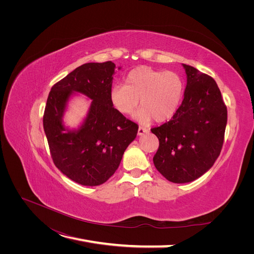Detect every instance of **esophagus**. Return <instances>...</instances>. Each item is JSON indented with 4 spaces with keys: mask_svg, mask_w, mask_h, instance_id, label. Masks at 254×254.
Instances as JSON below:
<instances>
[{
    "mask_svg": "<svg viewBox=\"0 0 254 254\" xmlns=\"http://www.w3.org/2000/svg\"><path fill=\"white\" fill-rule=\"evenodd\" d=\"M146 132H148V128L145 127H139V129H138V135L139 136H142L144 134H146Z\"/></svg>",
    "mask_w": 254,
    "mask_h": 254,
    "instance_id": "34e87169",
    "label": "esophagus"
}]
</instances>
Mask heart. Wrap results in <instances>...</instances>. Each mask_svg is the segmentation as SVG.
<instances>
[{"label":"heart","instance_id":"1","mask_svg":"<svg viewBox=\"0 0 254 254\" xmlns=\"http://www.w3.org/2000/svg\"><path fill=\"white\" fill-rule=\"evenodd\" d=\"M183 95L184 81L178 73L140 66L127 75L126 85L111 88L110 102L125 115L134 113L141 103L137 120L148 124L154 118L156 123H164L176 114Z\"/></svg>","mask_w":254,"mask_h":254}]
</instances>
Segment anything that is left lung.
<instances>
[{
	"mask_svg": "<svg viewBox=\"0 0 254 254\" xmlns=\"http://www.w3.org/2000/svg\"><path fill=\"white\" fill-rule=\"evenodd\" d=\"M183 66L188 84L182 104L170 122L151 128L159 141L154 166L174 183L193 181L213 166L220 154L228 122L215 80L191 65Z\"/></svg>",
	"mask_w": 254,
	"mask_h": 254,
	"instance_id": "obj_1",
	"label": "left lung"
}]
</instances>
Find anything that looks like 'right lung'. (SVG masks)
Returning <instances> with one entry per match:
<instances>
[{"label": "right lung", "instance_id": "right-lung-1", "mask_svg": "<svg viewBox=\"0 0 254 254\" xmlns=\"http://www.w3.org/2000/svg\"><path fill=\"white\" fill-rule=\"evenodd\" d=\"M114 69L112 62L84 64L53 85L48 95L43 127L52 161L64 175L81 185L97 186L108 180L138 132V125L110 102ZM74 91L93 101L83 126L69 131L62 125V115Z\"/></svg>", "mask_w": 254, "mask_h": 254}]
</instances>
